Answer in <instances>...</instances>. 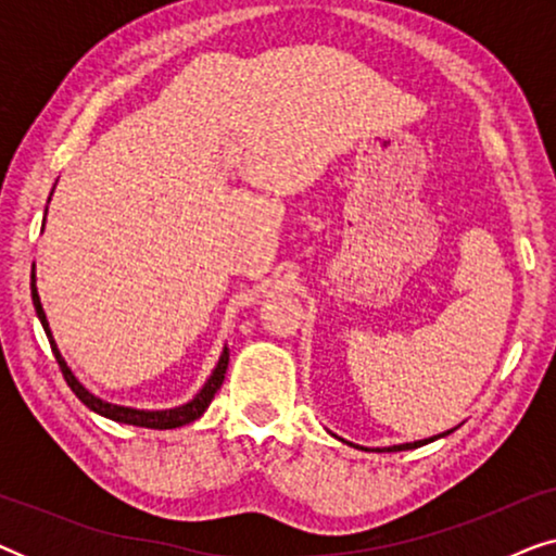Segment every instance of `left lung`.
Instances as JSON below:
<instances>
[{
	"label": "left lung",
	"instance_id": "1",
	"mask_svg": "<svg viewBox=\"0 0 556 556\" xmlns=\"http://www.w3.org/2000/svg\"><path fill=\"white\" fill-rule=\"evenodd\" d=\"M455 430V428H453ZM453 430H447V432H440V435H435V438H428V440H415V443H402V445H392V447H377V451H387V453H397V451H413V447H420V445H428V443H432V440H438V438H445V435H451Z\"/></svg>",
	"mask_w": 556,
	"mask_h": 556
}]
</instances>
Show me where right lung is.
Returning <instances> with one entry per match:
<instances>
[{
    "label": "right lung",
    "instance_id": "add662e5",
    "mask_svg": "<svg viewBox=\"0 0 556 556\" xmlns=\"http://www.w3.org/2000/svg\"><path fill=\"white\" fill-rule=\"evenodd\" d=\"M50 202V200H48ZM48 212V210H45ZM35 265H33V303H35V311H37V318H40L45 333H48V341L52 346V354H55V359L60 364V371H63L65 382L71 390L75 392V397H78L83 405L88 409H93V413L109 417L113 422H124V425H136V428H154V430H172V428H181V425H189L194 422L197 417L204 415V409L210 407L212 397H215V392L223 387V379H225V371H227V362H230V352H227V346L223 349V354H219V362L217 367L212 369V375L207 382L200 392L194 394L192 400L187 402V405H179V407H172V409H136V407H124V405H113V402H105L101 397H96L93 392L86 390L78 382V377L73 375V369L67 367V362L63 359V354H60V349L55 344V339H52V331H50V324H48V316H45L42 311V303H40V293H37V286H35Z\"/></svg>",
    "mask_w": 556,
    "mask_h": 556
}]
</instances>
